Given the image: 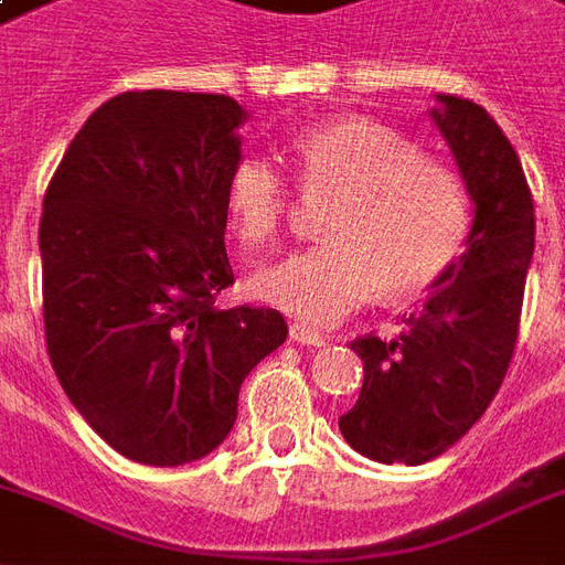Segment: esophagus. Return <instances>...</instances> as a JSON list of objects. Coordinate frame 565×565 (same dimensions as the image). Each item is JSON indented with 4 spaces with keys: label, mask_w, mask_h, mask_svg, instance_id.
Instances as JSON below:
<instances>
[{
    "label": "esophagus",
    "mask_w": 565,
    "mask_h": 565,
    "mask_svg": "<svg viewBox=\"0 0 565 565\" xmlns=\"http://www.w3.org/2000/svg\"><path fill=\"white\" fill-rule=\"evenodd\" d=\"M290 339H294L296 344H311V348H323L327 344V335H320V332H315L311 327H306V323H290Z\"/></svg>",
    "instance_id": "1"
}]
</instances>
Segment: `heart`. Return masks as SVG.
<instances>
[{
    "label": "heart",
    "instance_id": "obj_1",
    "mask_svg": "<svg viewBox=\"0 0 565 565\" xmlns=\"http://www.w3.org/2000/svg\"><path fill=\"white\" fill-rule=\"evenodd\" d=\"M306 199H332L323 245L254 275L259 302L306 327H332L384 290L405 299L448 275L472 233V199L457 169L424 157L399 129L342 117L299 132L290 148ZM294 193L266 157H242L226 181V217L250 250L281 235Z\"/></svg>",
    "mask_w": 565,
    "mask_h": 565
}]
</instances>
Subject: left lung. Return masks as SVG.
I'll return each mask as SVG.
<instances>
[{
    "mask_svg": "<svg viewBox=\"0 0 565 565\" xmlns=\"http://www.w3.org/2000/svg\"><path fill=\"white\" fill-rule=\"evenodd\" d=\"M438 103L433 120L469 186L475 221L457 266L403 318L396 339L369 332L351 342L363 391L339 429L379 462L436 460L484 415L514 354L535 247L533 193L505 132L469 99Z\"/></svg>",
    "mask_w": 565,
    "mask_h": 565,
    "instance_id": "8db88e82",
    "label": "left lung"
}]
</instances>
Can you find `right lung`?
I'll return each instance as SVG.
<instances>
[{
	"mask_svg": "<svg viewBox=\"0 0 565 565\" xmlns=\"http://www.w3.org/2000/svg\"><path fill=\"white\" fill-rule=\"evenodd\" d=\"M242 105L127 90L72 139L44 193V342L81 417L127 460L181 466L230 436L247 372L287 339L275 308H221Z\"/></svg>",
	"mask_w": 565,
	"mask_h": 565,
	"instance_id": "add662e5",
	"label": "right lung"
}]
</instances>
